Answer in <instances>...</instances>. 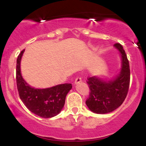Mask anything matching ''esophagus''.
<instances>
[{
  "instance_id": "obj_1",
  "label": "esophagus",
  "mask_w": 146,
  "mask_h": 146,
  "mask_svg": "<svg viewBox=\"0 0 146 146\" xmlns=\"http://www.w3.org/2000/svg\"><path fill=\"white\" fill-rule=\"evenodd\" d=\"M80 82H82V78L80 77H77L76 79L75 80V84H78Z\"/></svg>"
}]
</instances>
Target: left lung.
I'll return each mask as SVG.
<instances>
[{
  "instance_id": "1",
  "label": "left lung",
  "mask_w": 146,
  "mask_h": 146,
  "mask_svg": "<svg viewBox=\"0 0 146 146\" xmlns=\"http://www.w3.org/2000/svg\"><path fill=\"white\" fill-rule=\"evenodd\" d=\"M114 46L119 51L122 58V67L118 76L108 82L95 76L87 78L90 92L86 104L93 113L105 114L113 111L123 104L128 94L130 80L129 61L122 45L115 43Z\"/></svg>"
}]
</instances>
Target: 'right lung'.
Segmentation results:
<instances>
[{"instance_id":"right-lung-1","label":"right lung","mask_w":146,"mask_h":146,"mask_svg":"<svg viewBox=\"0 0 146 146\" xmlns=\"http://www.w3.org/2000/svg\"><path fill=\"white\" fill-rule=\"evenodd\" d=\"M23 49L16 61V84L20 98L27 108L33 113L43 118L53 117L60 113L65 103V99L71 84L57 85L44 89H36L29 86L21 73V60Z\"/></svg>"}]
</instances>
